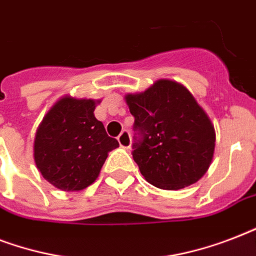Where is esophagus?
Returning a JSON list of instances; mask_svg holds the SVG:
<instances>
[{"mask_svg":"<svg viewBox=\"0 0 256 256\" xmlns=\"http://www.w3.org/2000/svg\"><path fill=\"white\" fill-rule=\"evenodd\" d=\"M118 142H120V146L124 148H128L132 146V138H130V132L128 130H124L118 136Z\"/></svg>","mask_w":256,"mask_h":256,"instance_id":"1","label":"esophagus"}]
</instances>
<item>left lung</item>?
<instances>
[{"label":"left lung","mask_w":256,"mask_h":256,"mask_svg":"<svg viewBox=\"0 0 256 256\" xmlns=\"http://www.w3.org/2000/svg\"><path fill=\"white\" fill-rule=\"evenodd\" d=\"M134 116L132 158L148 183L179 190L202 178L212 160L215 132L188 90L168 80L126 96Z\"/></svg>","instance_id":"left-lung-1"}]
</instances>
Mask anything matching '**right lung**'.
<instances>
[{"instance_id": "add662e5", "label": "right lung", "mask_w": 256, "mask_h": 256, "mask_svg": "<svg viewBox=\"0 0 256 256\" xmlns=\"http://www.w3.org/2000/svg\"><path fill=\"white\" fill-rule=\"evenodd\" d=\"M96 100L65 96L42 120L34 160L42 176L64 191L84 190L100 174L108 152L120 146L94 116Z\"/></svg>"}]
</instances>
